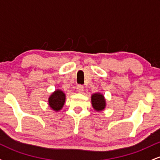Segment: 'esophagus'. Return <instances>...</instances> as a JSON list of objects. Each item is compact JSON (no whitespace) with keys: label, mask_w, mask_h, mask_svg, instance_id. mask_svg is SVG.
Listing matches in <instances>:
<instances>
[{"label":"esophagus","mask_w":160,"mask_h":160,"mask_svg":"<svg viewBox=\"0 0 160 160\" xmlns=\"http://www.w3.org/2000/svg\"><path fill=\"white\" fill-rule=\"evenodd\" d=\"M77 88H78V91L79 92H82L83 91V89H84L83 86H82V85H78Z\"/></svg>","instance_id":"1"}]
</instances>
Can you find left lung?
Here are the masks:
<instances>
[{"label":"left lung","mask_w":160,"mask_h":160,"mask_svg":"<svg viewBox=\"0 0 160 160\" xmlns=\"http://www.w3.org/2000/svg\"><path fill=\"white\" fill-rule=\"evenodd\" d=\"M92 104L96 111H102L105 108L106 101L104 95L101 93H95L91 97Z\"/></svg>","instance_id":"obj_1"}]
</instances>
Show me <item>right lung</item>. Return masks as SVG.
<instances>
[{
  "label": "right lung",
  "mask_w": 160,
  "mask_h": 160,
  "mask_svg": "<svg viewBox=\"0 0 160 160\" xmlns=\"http://www.w3.org/2000/svg\"><path fill=\"white\" fill-rule=\"evenodd\" d=\"M49 105L53 111H58L62 109L65 102V94L60 89L52 93L49 98Z\"/></svg>",
  "instance_id": "right-lung-1"
}]
</instances>
